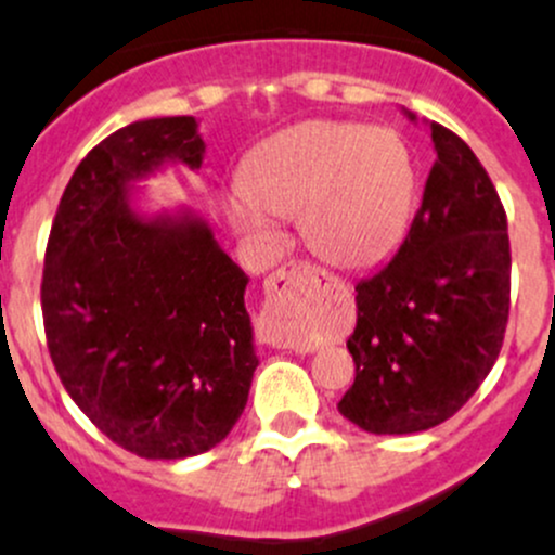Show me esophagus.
Wrapping results in <instances>:
<instances>
[{
    "label": "esophagus",
    "mask_w": 555,
    "mask_h": 555,
    "mask_svg": "<svg viewBox=\"0 0 555 555\" xmlns=\"http://www.w3.org/2000/svg\"><path fill=\"white\" fill-rule=\"evenodd\" d=\"M319 289V268L311 262H289L266 279V311L271 317L273 330L287 322L297 311H302L308 297ZM271 326V324H268Z\"/></svg>",
    "instance_id": "34e87169"
}]
</instances>
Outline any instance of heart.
Returning a JSON list of instances; mask_svg holds the SVG:
<instances>
[{
  "label": "heart",
  "mask_w": 555,
  "mask_h": 555,
  "mask_svg": "<svg viewBox=\"0 0 555 555\" xmlns=\"http://www.w3.org/2000/svg\"><path fill=\"white\" fill-rule=\"evenodd\" d=\"M415 167L393 132L311 119L255 145L225 194L231 229L260 253L282 247L279 218H297L332 266L370 268L393 253L415 209Z\"/></svg>",
  "instance_id": "obj_1"
}]
</instances>
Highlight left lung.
<instances>
[{
  "mask_svg": "<svg viewBox=\"0 0 555 555\" xmlns=\"http://www.w3.org/2000/svg\"><path fill=\"white\" fill-rule=\"evenodd\" d=\"M425 125L436 165L423 204L388 266L356 284L346 343L356 380L337 410L377 436L452 417L494 366L508 324L511 242L498 191L465 140Z\"/></svg>",
  "mask_w": 555,
  "mask_h": 555,
  "instance_id": "8db88e82",
  "label": "left lung"
}]
</instances>
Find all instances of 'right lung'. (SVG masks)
<instances>
[{
    "instance_id": "obj_1",
    "label": "right lung",
    "mask_w": 555,
    "mask_h": 555,
    "mask_svg": "<svg viewBox=\"0 0 555 555\" xmlns=\"http://www.w3.org/2000/svg\"><path fill=\"white\" fill-rule=\"evenodd\" d=\"M194 116H159L98 143L68 180L44 255L47 348L63 388L114 444L183 460L231 434L258 370L249 276L199 212H149L167 167L199 170Z\"/></svg>"
}]
</instances>
